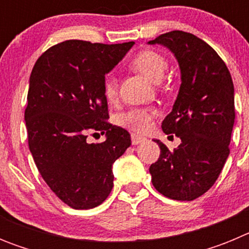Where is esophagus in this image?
<instances>
[{"label": "esophagus", "mask_w": 249, "mask_h": 249, "mask_svg": "<svg viewBox=\"0 0 249 249\" xmlns=\"http://www.w3.org/2000/svg\"><path fill=\"white\" fill-rule=\"evenodd\" d=\"M131 140H132V144H138V143H141V142L146 141V137H143V136H140V135H136V133H132Z\"/></svg>", "instance_id": "esophagus-1"}]
</instances>
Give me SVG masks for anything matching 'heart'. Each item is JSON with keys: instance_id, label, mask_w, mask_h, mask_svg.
I'll list each match as a JSON object with an SVG mask.
<instances>
[{"instance_id": "heart-1", "label": "heart", "mask_w": 249, "mask_h": 249, "mask_svg": "<svg viewBox=\"0 0 249 249\" xmlns=\"http://www.w3.org/2000/svg\"><path fill=\"white\" fill-rule=\"evenodd\" d=\"M167 59L162 53L153 50L138 52L131 61V67L143 74L152 82H160L167 70ZM103 94L108 102L117 100L118 82L113 74H107L102 85ZM157 116V111L152 108H132L120 114L118 123L121 126L136 132H143L149 128L152 120Z\"/></svg>"}]
</instances>
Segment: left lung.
Masks as SVG:
<instances>
[{
    "label": "left lung",
    "mask_w": 249,
    "mask_h": 249,
    "mask_svg": "<svg viewBox=\"0 0 249 249\" xmlns=\"http://www.w3.org/2000/svg\"><path fill=\"white\" fill-rule=\"evenodd\" d=\"M149 45H163L181 68V87L172 112L162 122L166 135L181 138L169 151L160 141L157 162L149 167L156 190L176 201H193L217 181L228 155L236 111L227 66L203 39L183 31L160 35Z\"/></svg>",
    "instance_id": "left-lung-1"
}]
</instances>
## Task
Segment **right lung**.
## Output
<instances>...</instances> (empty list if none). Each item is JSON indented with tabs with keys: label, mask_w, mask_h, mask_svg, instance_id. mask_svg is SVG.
Returning a JSON list of instances; mask_svg holds the SVG:
<instances>
[{
	"label": "right lung",
	"mask_w": 249,
	"mask_h": 249,
	"mask_svg": "<svg viewBox=\"0 0 249 249\" xmlns=\"http://www.w3.org/2000/svg\"><path fill=\"white\" fill-rule=\"evenodd\" d=\"M133 45L68 39L43 52L31 72L28 147L51 191L74 210L105 202L113 187L112 164L131 146L128 132L108 122L102 85ZM98 133L106 141L87 142Z\"/></svg>",
	"instance_id": "right-lung-1"
}]
</instances>
